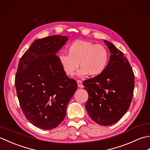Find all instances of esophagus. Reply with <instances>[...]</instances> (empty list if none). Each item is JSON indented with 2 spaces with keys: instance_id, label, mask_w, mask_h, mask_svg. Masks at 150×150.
Here are the masks:
<instances>
[{
  "instance_id": "obj_1",
  "label": "esophagus",
  "mask_w": 150,
  "mask_h": 150,
  "mask_svg": "<svg viewBox=\"0 0 150 150\" xmlns=\"http://www.w3.org/2000/svg\"><path fill=\"white\" fill-rule=\"evenodd\" d=\"M77 82L78 87H79V88H83V87H84L83 84H82V82L81 81H80V80H77Z\"/></svg>"
}]
</instances>
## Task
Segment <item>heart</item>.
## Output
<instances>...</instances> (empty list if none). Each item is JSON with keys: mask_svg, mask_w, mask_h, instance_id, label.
Instances as JSON below:
<instances>
[{"mask_svg": "<svg viewBox=\"0 0 150 150\" xmlns=\"http://www.w3.org/2000/svg\"><path fill=\"white\" fill-rule=\"evenodd\" d=\"M68 55L60 54L59 61L64 72L72 76L79 65L81 69L77 73L79 77L87 75L97 76L104 71L108 64V53L105 47L90 41L77 40L70 44Z\"/></svg>", "mask_w": 150, "mask_h": 150, "instance_id": "obj_1", "label": "heart"}]
</instances>
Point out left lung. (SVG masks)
Returning <instances> with one entry per match:
<instances>
[{
  "instance_id": "8db88e82",
  "label": "left lung",
  "mask_w": 150,
  "mask_h": 150,
  "mask_svg": "<svg viewBox=\"0 0 150 150\" xmlns=\"http://www.w3.org/2000/svg\"><path fill=\"white\" fill-rule=\"evenodd\" d=\"M108 65L101 74L87 79L83 84L88 93L86 110L91 119L102 126H110L128 111L134 90L135 76L124 53L109 41Z\"/></svg>"
}]
</instances>
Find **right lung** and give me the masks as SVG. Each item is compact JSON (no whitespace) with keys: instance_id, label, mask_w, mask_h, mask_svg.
Returning <instances> with one entry per match:
<instances>
[{"instance_id":"add662e5","label":"right lung","mask_w":150,"mask_h":150,"mask_svg":"<svg viewBox=\"0 0 150 150\" xmlns=\"http://www.w3.org/2000/svg\"><path fill=\"white\" fill-rule=\"evenodd\" d=\"M68 38L53 35L37 39L21 58L15 88L25 117L35 126L52 129L64 119L77 83L64 72L56 54Z\"/></svg>"}]
</instances>
